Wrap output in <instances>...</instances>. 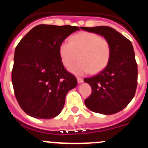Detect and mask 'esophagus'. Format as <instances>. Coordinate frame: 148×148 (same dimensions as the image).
<instances>
[{
	"instance_id": "esophagus-1",
	"label": "esophagus",
	"mask_w": 148,
	"mask_h": 148,
	"mask_svg": "<svg viewBox=\"0 0 148 148\" xmlns=\"http://www.w3.org/2000/svg\"><path fill=\"white\" fill-rule=\"evenodd\" d=\"M83 79L81 78V77H77V82H78L79 84H80V83H82L83 82Z\"/></svg>"
}]
</instances>
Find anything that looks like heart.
I'll return each instance as SVG.
<instances>
[{
	"label": "heart",
	"mask_w": 148,
	"mask_h": 148,
	"mask_svg": "<svg viewBox=\"0 0 148 148\" xmlns=\"http://www.w3.org/2000/svg\"><path fill=\"white\" fill-rule=\"evenodd\" d=\"M110 54L111 47L106 38L87 32L71 36L69 42H62L59 47L61 62L66 68L78 59L79 56L80 61L70 69L71 72L77 75L101 71L107 66Z\"/></svg>",
	"instance_id": "heart-1"
}]
</instances>
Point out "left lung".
<instances>
[{
  "mask_svg": "<svg viewBox=\"0 0 148 148\" xmlns=\"http://www.w3.org/2000/svg\"><path fill=\"white\" fill-rule=\"evenodd\" d=\"M84 31L103 36L111 47L110 61L98 74L84 79L92 88L84 100L87 108L110 115L119 112L130 103L137 85V64L132 42L114 29L106 26L82 27Z\"/></svg>",
  "mask_w": 148,
  "mask_h": 148,
  "instance_id": "8db88e82",
  "label": "left lung"
}]
</instances>
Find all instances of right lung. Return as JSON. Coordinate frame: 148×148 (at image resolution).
<instances>
[{"instance_id":"add662e5","label":"right lung","mask_w":148,"mask_h":148,"mask_svg":"<svg viewBox=\"0 0 148 148\" xmlns=\"http://www.w3.org/2000/svg\"><path fill=\"white\" fill-rule=\"evenodd\" d=\"M76 26L40 24L32 29L15 49L11 74L20 107L29 116L49 119L61 112L66 94L77 85L59 56L60 45Z\"/></svg>"}]
</instances>
